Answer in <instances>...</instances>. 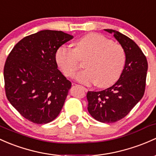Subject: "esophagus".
Returning a JSON list of instances; mask_svg holds the SVG:
<instances>
[{
  "mask_svg": "<svg viewBox=\"0 0 156 156\" xmlns=\"http://www.w3.org/2000/svg\"><path fill=\"white\" fill-rule=\"evenodd\" d=\"M75 85H76V86H78V87H82L81 85H77V84H75ZM85 91H87V89H86V88H85Z\"/></svg>",
  "mask_w": 156,
  "mask_h": 156,
  "instance_id": "obj_1",
  "label": "esophagus"
}]
</instances>
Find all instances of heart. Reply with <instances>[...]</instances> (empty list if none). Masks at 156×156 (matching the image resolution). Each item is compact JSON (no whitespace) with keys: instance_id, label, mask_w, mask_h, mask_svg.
<instances>
[{"instance_id":"b5f03b06","label":"heart","mask_w":156,"mask_h":156,"mask_svg":"<svg viewBox=\"0 0 156 156\" xmlns=\"http://www.w3.org/2000/svg\"><path fill=\"white\" fill-rule=\"evenodd\" d=\"M85 60L86 69L76 75L80 83L108 88L115 84L123 73L126 62L124 48L101 34L91 33L79 38L73 49L61 46L56 52V61L63 73L73 77Z\"/></svg>"}]
</instances>
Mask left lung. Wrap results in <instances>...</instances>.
I'll return each instance as SVG.
<instances>
[{
  "label": "left lung",
  "mask_w": 156,
  "mask_h": 156,
  "mask_svg": "<svg viewBox=\"0 0 156 156\" xmlns=\"http://www.w3.org/2000/svg\"><path fill=\"white\" fill-rule=\"evenodd\" d=\"M124 48L126 62L115 85L100 91H88V111L95 120L112 123L125 118L144 94L148 63L138 44L125 35L105 30Z\"/></svg>",
  "instance_id": "1"
}]
</instances>
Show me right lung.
I'll list each match as a JSON object with an SVG mask.
<instances>
[{"mask_svg":"<svg viewBox=\"0 0 156 156\" xmlns=\"http://www.w3.org/2000/svg\"><path fill=\"white\" fill-rule=\"evenodd\" d=\"M72 38L62 31H39L18 41L6 58V96L27 120L44 124L61 112L71 83L57 69L56 52Z\"/></svg>","mask_w":156,"mask_h":156,"instance_id":"right-lung-1","label":"right lung"}]
</instances>
